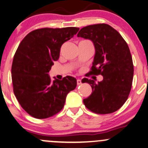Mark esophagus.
<instances>
[{
  "label": "esophagus",
  "instance_id": "1",
  "mask_svg": "<svg viewBox=\"0 0 148 148\" xmlns=\"http://www.w3.org/2000/svg\"><path fill=\"white\" fill-rule=\"evenodd\" d=\"M82 84V81H81V79H77V85H79V84Z\"/></svg>",
  "mask_w": 148,
  "mask_h": 148
}]
</instances>
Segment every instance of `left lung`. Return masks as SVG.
Returning <instances> with one entry per match:
<instances>
[{"instance_id": "left-lung-1", "label": "left lung", "mask_w": 148, "mask_h": 148, "mask_svg": "<svg viewBox=\"0 0 148 148\" xmlns=\"http://www.w3.org/2000/svg\"><path fill=\"white\" fill-rule=\"evenodd\" d=\"M77 36L91 40L95 46L93 66L86 76H103L98 83L88 78L82 80L92 88L91 94L83 100L84 105L95 114L115 112L127 100L132 85L134 66L127 43L117 30L105 23L82 27Z\"/></svg>"}]
</instances>
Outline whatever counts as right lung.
Here are the masks:
<instances>
[{
  "instance_id": "add662e5",
  "label": "right lung",
  "mask_w": 148,
  "mask_h": 148,
  "mask_svg": "<svg viewBox=\"0 0 148 148\" xmlns=\"http://www.w3.org/2000/svg\"><path fill=\"white\" fill-rule=\"evenodd\" d=\"M79 28L37 29L27 34L16 51L12 66L14 95L22 108L32 117L43 119L62 110L68 93L77 86L75 78L50 79L48 73L60 57L62 44Z\"/></svg>"
}]
</instances>
